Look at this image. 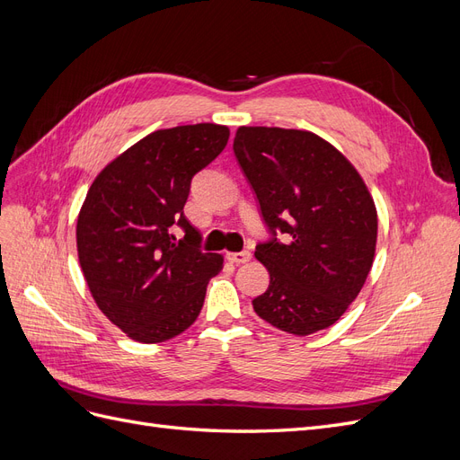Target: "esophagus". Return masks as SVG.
I'll return each mask as SVG.
<instances>
[{
	"label": "esophagus",
	"instance_id": "esophagus-1",
	"mask_svg": "<svg viewBox=\"0 0 460 460\" xmlns=\"http://www.w3.org/2000/svg\"><path fill=\"white\" fill-rule=\"evenodd\" d=\"M228 257V261L230 262H234V264H243V262H247L249 259H252V252H240V253H228L226 255Z\"/></svg>",
	"mask_w": 460,
	"mask_h": 460
}]
</instances>
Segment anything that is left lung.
Here are the masks:
<instances>
[{
    "instance_id": "left-lung-1",
    "label": "left lung",
    "mask_w": 460,
    "mask_h": 460,
    "mask_svg": "<svg viewBox=\"0 0 460 460\" xmlns=\"http://www.w3.org/2000/svg\"><path fill=\"white\" fill-rule=\"evenodd\" d=\"M234 153L272 238L255 257L270 274L253 299L274 328L309 336L349 309L372 269L378 215L355 166L323 137L294 128L240 127Z\"/></svg>"
}]
</instances>
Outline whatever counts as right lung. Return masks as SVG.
<instances>
[{
    "instance_id": "add662e5",
    "label": "right lung",
    "mask_w": 460,
    "mask_h": 460,
    "mask_svg": "<svg viewBox=\"0 0 460 460\" xmlns=\"http://www.w3.org/2000/svg\"><path fill=\"white\" fill-rule=\"evenodd\" d=\"M228 136L213 122L151 132L95 176L82 203L80 269L97 307L134 341L159 343L190 328L222 270V255L199 249L184 205L193 174L218 157Z\"/></svg>"
}]
</instances>
